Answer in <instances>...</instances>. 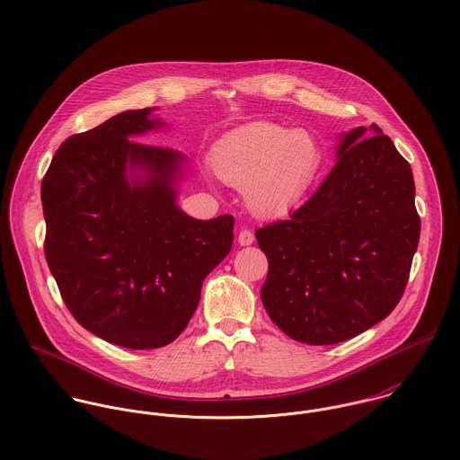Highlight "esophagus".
Segmentation results:
<instances>
[{"instance_id":"obj_1","label":"esophagus","mask_w":460,"mask_h":460,"mask_svg":"<svg viewBox=\"0 0 460 460\" xmlns=\"http://www.w3.org/2000/svg\"><path fill=\"white\" fill-rule=\"evenodd\" d=\"M253 241H255V235H253L252 230L244 228V230L239 232V244L241 246H250V244H253Z\"/></svg>"}]
</instances>
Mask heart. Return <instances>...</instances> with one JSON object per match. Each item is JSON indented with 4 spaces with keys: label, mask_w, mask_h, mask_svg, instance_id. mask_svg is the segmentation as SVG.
Instances as JSON below:
<instances>
[{
    "label": "heart",
    "mask_w": 460,
    "mask_h": 460,
    "mask_svg": "<svg viewBox=\"0 0 460 460\" xmlns=\"http://www.w3.org/2000/svg\"><path fill=\"white\" fill-rule=\"evenodd\" d=\"M323 164L324 150L312 132L274 122L228 132L210 150L216 175L243 190L248 208L262 217L294 210L317 182Z\"/></svg>",
    "instance_id": "1"
}]
</instances>
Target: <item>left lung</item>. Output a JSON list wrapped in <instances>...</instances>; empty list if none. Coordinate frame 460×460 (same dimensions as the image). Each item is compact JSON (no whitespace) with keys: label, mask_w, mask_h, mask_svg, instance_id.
I'll return each instance as SVG.
<instances>
[{"label":"left lung","mask_w":460,"mask_h":460,"mask_svg":"<svg viewBox=\"0 0 460 460\" xmlns=\"http://www.w3.org/2000/svg\"><path fill=\"white\" fill-rule=\"evenodd\" d=\"M347 132L321 188L255 232L267 262L263 308L292 340L340 343L398 305L420 241L414 179L374 124Z\"/></svg>","instance_id":"8db88e82"}]
</instances>
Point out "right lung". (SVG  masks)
Returning <instances> with one entry per match:
<instances>
[{"instance_id": "obj_1", "label": "right lung", "mask_w": 460, "mask_h": 460, "mask_svg": "<svg viewBox=\"0 0 460 460\" xmlns=\"http://www.w3.org/2000/svg\"><path fill=\"white\" fill-rule=\"evenodd\" d=\"M150 111L66 137L40 193L44 253L68 312L134 350L168 345L186 329L205 276L234 241V216L199 221L175 203L181 152L131 139L161 126Z\"/></svg>"}]
</instances>
